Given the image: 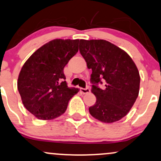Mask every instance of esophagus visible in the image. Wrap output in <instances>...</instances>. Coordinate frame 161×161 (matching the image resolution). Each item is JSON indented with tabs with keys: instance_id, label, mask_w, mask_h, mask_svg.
Listing matches in <instances>:
<instances>
[{
	"instance_id": "esophagus-1",
	"label": "esophagus",
	"mask_w": 161,
	"mask_h": 161,
	"mask_svg": "<svg viewBox=\"0 0 161 161\" xmlns=\"http://www.w3.org/2000/svg\"><path fill=\"white\" fill-rule=\"evenodd\" d=\"M81 92L83 94H88V93L90 92V89H89L88 88H82L80 89Z\"/></svg>"
}]
</instances>
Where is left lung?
Listing matches in <instances>:
<instances>
[{
	"mask_svg": "<svg viewBox=\"0 0 161 161\" xmlns=\"http://www.w3.org/2000/svg\"><path fill=\"white\" fill-rule=\"evenodd\" d=\"M79 52L92 69V92L97 100L89 112L104 123L119 121L139 95L140 76L136 64L125 51L104 40H80ZM101 79L104 89L98 87Z\"/></svg>",
	"mask_w": 161,
	"mask_h": 161,
	"instance_id": "1",
	"label": "left lung"
}]
</instances>
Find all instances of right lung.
<instances>
[{"mask_svg":"<svg viewBox=\"0 0 161 161\" xmlns=\"http://www.w3.org/2000/svg\"><path fill=\"white\" fill-rule=\"evenodd\" d=\"M79 40L55 39L41 46L25 61L19 73L18 90L26 109L40 120L61 116L79 92L68 88L64 68L79 50Z\"/></svg>","mask_w":161,"mask_h":161,"instance_id":"1","label":"right lung"}]
</instances>
